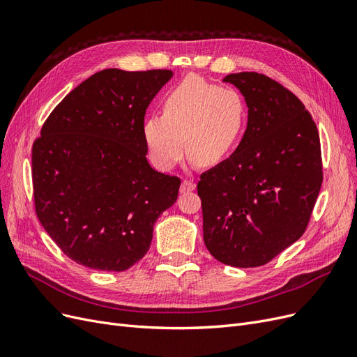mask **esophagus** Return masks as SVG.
Returning <instances> with one entry per match:
<instances>
[{
  "label": "esophagus",
  "instance_id": "obj_1",
  "mask_svg": "<svg viewBox=\"0 0 357 357\" xmlns=\"http://www.w3.org/2000/svg\"><path fill=\"white\" fill-rule=\"evenodd\" d=\"M193 189H195V185H193V181H190V180H183L181 181V186H180V192L181 193L192 192Z\"/></svg>",
  "mask_w": 357,
  "mask_h": 357
}]
</instances>
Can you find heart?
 Listing matches in <instances>:
<instances>
[{
	"instance_id": "b5f03b06",
	"label": "heart",
	"mask_w": 357,
	"mask_h": 357,
	"mask_svg": "<svg viewBox=\"0 0 357 357\" xmlns=\"http://www.w3.org/2000/svg\"><path fill=\"white\" fill-rule=\"evenodd\" d=\"M162 107L164 114H150L143 123L150 159L162 171L178 164L185 144L188 155L199 165L219 164L238 143L247 114L238 91L197 75L168 91Z\"/></svg>"
}]
</instances>
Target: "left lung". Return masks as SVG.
Wrapping results in <instances>:
<instances>
[{"label":"left lung","mask_w":357,"mask_h":357,"mask_svg":"<svg viewBox=\"0 0 357 357\" xmlns=\"http://www.w3.org/2000/svg\"><path fill=\"white\" fill-rule=\"evenodd\" d=\"M243 93L247 129L198 181L204 243L219 262L268 264L305 232L323 181L317 126L299 98L259 73L226 75Z\"/></svg>","instance_id":"1"}]
</instances>
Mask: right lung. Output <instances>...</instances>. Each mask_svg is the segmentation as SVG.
I'll list each match as a JSON object with an SVG mask.
<instances>
[{
    "mask_svg": "<svg viewBox=\"0 0 357 357\" xmlns=\"http://www.w3.org/2000/svg\"><path fill=\"white\" fill-rule=\"evenodd\" d=\"M171 70H102L73 89L32 146L43 228L74 262L125 271L142 259L180 178L147 162L143 123Z\"/></svg>",
    "mask_w": 357,
    "mask_h": 357,
    "instance_id": "obj_1",
    "label": "right lung"
}]
</instances>
